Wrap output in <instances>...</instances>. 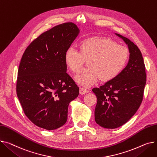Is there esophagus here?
<instances>
[{"mask_svg": "<svg viewBox=\"0 0 157 157\" xmlns=\"http://www.w3.org/2000/svg\"><path fill=\"white\" fill-rule=\"evenodd\" d=\"M89 91L88 90L86 89V88H84L82 87H80L79 88V93L81 94V95H84V94L88 93Z\"/></svg>", "mask_w": 157, "mask_h": 157, "instance_id": "obj_1", "label": "esophagus"}]
</instances>
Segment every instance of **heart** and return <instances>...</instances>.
Here are the masks:
<instances>
[{
  "mask_svg": "<svg viewBox=\"0 0 157 157\" xmlns=\"http://www.w3.org/2000/svg\"><path fill=\"white\" fill-rule=\"evenodd\" d=\"M129 58L126 47L103 36L86 38L79 44V51L71 47L64 54L65 64L74 74L79 73L88 60L89 68L76 78L78 83L87 87L98 79L107 82L116 78L126 66Z\"/></svg>",
  "mask_w": 157,
  "mask_h": 157,
  "instance_id": "obj_1",
  "label": "heart"
}]
</instances>
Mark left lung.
Returning a JSON list of instances; mask_svg holds the SVG:
<instances>
[{
	"instance_id": "1",
	"label": "left lung",
	"mask_w": 157,
	"mask_h": 157,
	"mask_svg": "<svg viewBox=\"0 0 157 157\" xmlns=\"http://www.w3.org/2000/svg\"><path fill=\"white\" fill-rule=\"evenodd\" d=\"M116 35L128 45L130 53L128 64L116 78L92 90L97 98L95 121L107 129L122 126L136 112L143 101L147 80L140 50L128 38Z\"/></svg>"
}]
</instances>
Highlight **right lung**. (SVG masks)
<instances>
[{
    "label": "right lung",
    "mask_w": 157,
    "mask_h": 157,
    "mask_svg": "<svg viewBox=\"0 0 157 157\" xmlns=\"http://www.w3.org/2000/svg\"><path fill=\"white\" fill-rule=\"evenodd\" d=\"M78 33L72 23L57 25L35 39L21 59L16 93L26 116L38 127L54 130L63 126L69 103L79 95L64 61Z\"/></svg>",
    "instance_id": "1"
}]
</instances>
